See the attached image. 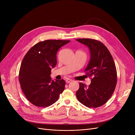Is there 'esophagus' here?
Here are the masks:
<instances>
[{
    "label": "esophagus",
    "mask_w": 135,
    "mask_h": 135,
    "mask_svg": "<svg viewBox=\"0 0 135 135\" xmlns=\"http://www.w3.org/2000/svg\"><path fill=\"white\" fill-rule=\"evenodd\" d=\"M73 80H72V79H66V82L67 83H70L71 81H72Z\"/></svg>",
    "instance_id": "esophagus-1"
}]
</instances>
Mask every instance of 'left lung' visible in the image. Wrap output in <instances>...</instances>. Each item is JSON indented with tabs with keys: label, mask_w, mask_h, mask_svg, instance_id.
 <instances>
[{
	"label": "left lung",
	"mask_w": 135,
	"mask_h": 135,
	"mask_svg": "<svg viewBox=\"0 0 135 135\" xmlns=\"http://www.w3.org/2000/svg\"><path fill=\"white\" fill-rule=\"evenodd\" d=\"M87 46L90 60L85 72L93 76L89 86L79 83L76 98L81 103L89 108H97L107 102L114 93L117 83L116 67L112 56L101 41L92 39H77Z\"/></svg>",
	"instance_id": "8db88e82"
}]
</instances>
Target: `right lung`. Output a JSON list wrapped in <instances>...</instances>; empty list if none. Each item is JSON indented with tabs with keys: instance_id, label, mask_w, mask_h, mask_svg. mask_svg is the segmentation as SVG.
Here are the masks:
<instances>
[{
	"instance_id": "right-lung-1",
	"label": "right lung",
	"mask_w": 135,
	"mask_h": 135,
	"mask_svg": "<svg viewBox=\"0 0 135 135\" xmlns=\"http://www.w3.org/2000/svg\"><path fill=\"white\" fill-rule=\"evenodd\" d=\"M70 40H46L32 47L25 56L19 72V81L26 97L33 105L46 107L59 100L65 89L63 79L52 80L51 69L57 64L56 54Z\"/></svg>"
}]
</instances>
